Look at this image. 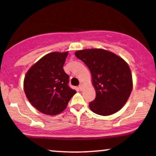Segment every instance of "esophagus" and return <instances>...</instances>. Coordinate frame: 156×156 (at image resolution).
Returning a JSON list of instances; mask_svg holds the SVG:
<instances>
[{"instance_id":"34e87169","label":"esophagus","mask_w":156,"mask_h":156,"mask_svg":"<svg viewBox=\"0 0 156 156\" xmlns=\"http://www.w3.org/2000/svg\"><path fill=\"white\" fill-rule=\"evenodd\" d=\"M83 84H80L79 85V87H78V88H79V89L80 90H82V89H83Z\"/></svg>"}]
</instances>
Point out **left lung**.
Wrapping results in <instances>:
<instances>
[{"label": "left lung", "instance_id": "left-lung-1", "mask_svg": "<svg viewBox=\"0 0 156 156\" xmlns=\"http://www.w3.org/2000/svg\"><path fill=\"white\" fill-rule=\"evenodd\" d=\"M75 55L90 70L96 98L89 103L93 112L108 116L124 106L133 89L130 69L124 59L106 50L92 48Z\"/></svg>", "mask_w": 156, "mask_h": 156}]
</instances>
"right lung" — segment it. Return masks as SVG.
<instances>
[{"label":"right lung","mask_w":156,"mask_h":156,"mask_svg":"<svg viewBox=\"0 0 156 156\" xmlns=\"http://www.w3.org/2000/svg\"><path fill=\"white\" fill-rule=\"evenodd\" d=\"M68 51L52 52L32 65L25 76L23 87L28 101L39 112L56 115L67 108L76 91L68 86L63 66Z\"/></svg>","instance_id":"add662e5"}]
</instances>
